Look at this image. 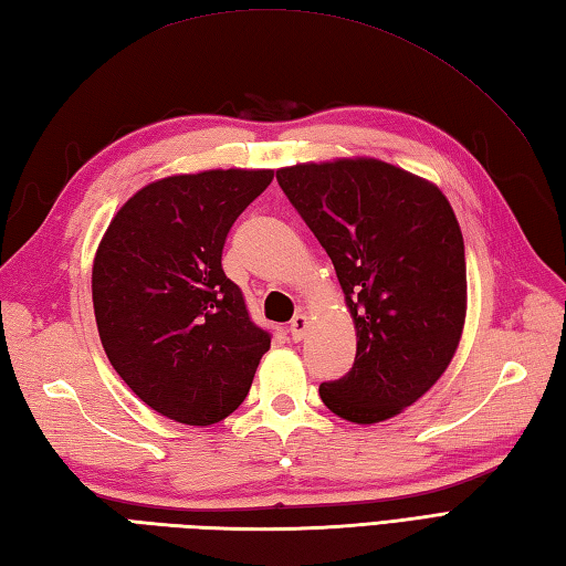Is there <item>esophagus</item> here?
<instances>
[{"mask_svg":"<svg viewBox=\"0 0 566 566\" xmlns=\"http://www.w3.org/2000/svg\"><path fill=\"white\" fill-rule=\"evenodd\" d=\"M306 331H308V318H306V314H296V316L292 318V323H290L292 340H302L304 335H306Z\"/></svg>","mask_w":566,"mask_h":566,"instance_id":"34e87169","label":"esophagus"}]
</instances>
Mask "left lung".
<instances>
[{
  "mask_svg": "<svg viewBox=\"0 0 566 566\" xmlns=\"http://www.w3.org/2000/svg\"><path fill=\"white\" fill-rule=\"evenodd\" d=\"M286 199L333 260L357 331L355 365L323 381L335 416L379 423L448 369L467 314L460 223L442 191L375 158L276 170Z\"/></svg>",
  "mask_w": 566,
  "mask_h": 566,
  "instance_id": "left-lung-1",
  "label": "left lung"
}]
</instances>
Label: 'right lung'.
<instances>
[{
    "label": "right lung",
    "instance_id": "add662e5",
    "mask_svg": "<svg viewBox=\"0 0 566 566\" xmlns=\"http://www.w3.org/2000/svg\"><path fill=\"white\" fill-rule=\"evenodd\" d=\"M272 170H207L143 187L112 219L92 268L109 363L177 423L211 426L245 401L272 335L226 276L228 231Z\"/></svg>",
    "mask_w": 566,
    "mask_h": 566
}]
</instances>
